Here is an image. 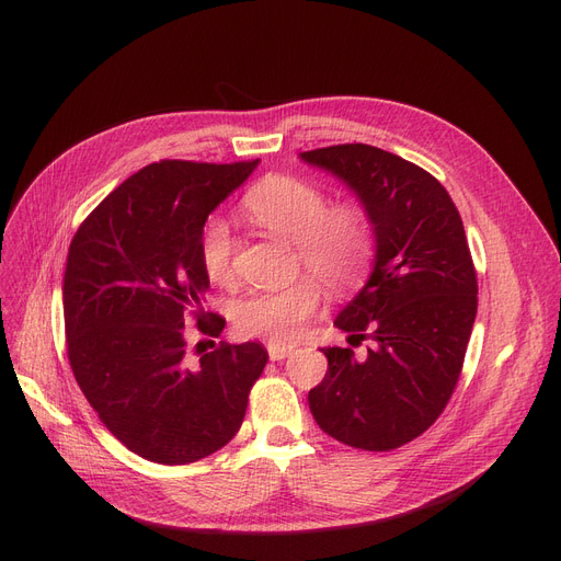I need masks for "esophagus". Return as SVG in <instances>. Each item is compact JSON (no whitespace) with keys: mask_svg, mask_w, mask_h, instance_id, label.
I'll return each mask as SVG.
<instances>
[{"mask_svg":"<svg viewBox=\"0 0 561 561\" xmlns=\"http://www.w3.org/2000/svg\"><path fill=\"white\" fill-rule=\"evenodd\" d=\"M265 350H268V357L273 359V362H282V359H286L290 352H293V347H288V345H279V343H268L265 345Z\"/></svg>","mask_w":561,"mask_h":561,"instance_id":"1","label":"esophagus"}]
</instances>
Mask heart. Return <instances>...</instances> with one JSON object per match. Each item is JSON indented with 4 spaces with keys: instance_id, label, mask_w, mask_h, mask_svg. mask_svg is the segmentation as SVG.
<instances>
[{
    "instance_id": "obj_1",
    "label": "heart",
    "mask_w": 561,
    "mask_h": 561,
    "mask_svg": "<svg viewBox=\"0 0 561 561\" xmlns=\"http://www.w3.org/2000/svg\"><path fill=\"white\" fill-rule=\"evenodd\" d=\"M245 216L282 239L296 243L305 268L332 293H345L364 277L375 250L368 211L359 202L330 204L313 182L290 174H273L243 199ZM199 263L214 284L233 277L236 236L222 216H211L199 229ZM320 307L316 282L300 279L284 288L256 290L233 309V325L245 336L271 343L296 341L305 322Z\"/></svg>"
}]
</instances>
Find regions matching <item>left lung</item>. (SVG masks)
<instances>
[{
	"mask_svg": "<svg viewBox=\"0 0 561 561\" xmlns=\"http://www.w3.org/2000/svg\"><path fill=\"white\" fill-rule=\"evenodd\" d=\"M302 161L332 172L370 216L375 265L334 325L375 341L368 357L322 347L328 373L309 391L322 432L385 453L421 436L446 409L478 313V275L461 216L438 180L364 142L320 147Z\"/></svg>",
	"mask_w": 561,
	"mask_h": 561,
	"instance_id": "left-lung-1",
	"label": "left lung"
}]
</instances>
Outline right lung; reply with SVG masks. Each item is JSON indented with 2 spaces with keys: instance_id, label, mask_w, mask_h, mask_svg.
<instances>
[{
  "instance_id": "add662e5",
  "label": "right lung",
  "mask_w": 561,
  "mask_h": 561,
  "mask_svg": "<svg viewBox=\"0 0 561 561\" xmlns=\"http://www.w3.org/2000/svg\"><path fill=\"white\" fill-rule=\"evenodd\" d=\"M254 161L150 163L108 193L77 229L64 277L68 359L106 430L142 459L182 466L227 446L268 352L220 343L197 364L186 325L218 336L202 311L209 288L199 229Z\"/></svg>"
}]
</instances>
